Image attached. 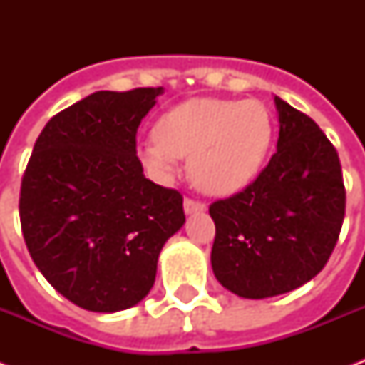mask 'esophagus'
I'll list each match as a JSON object with an SVG mask.
<instances>
[{
  "label": "esophagus",
  "mask_w": 365,
  "mask_h": 365,
  "mask_svg": "<svg viewBox=\"0 0 365 365\" xmlns=\"http://www.w3.org/2000/svg\"><path fill=\"white\" fill-rule=\"evenodd\" d=\"M183 210H185V214H200V212L206 210V205L199 202V200L185 199L183 200Z\"/></svg>",
  "instance_id": "esophagus-1"
}]
</instances>
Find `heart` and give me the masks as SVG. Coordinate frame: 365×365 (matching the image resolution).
I'll return each mask as SVG.
<instances>
[{"mask_svg":"<svg viewBox=\"0 0 365 365\" xmlns=\"http://www.w3.org/2000/svg\"><path fill=\"white\" fill-rule=\"evenodd\" d=\"M272 136L271 111L259 100L193 98L160 117L138 155L159 180L176 172L180 157H189V174L200 191L231 195L257 176Z\"/></svg>","mask_w":365,"mask_h":365,"instance_id":"heart-1","label":"heart"}]
</instances>
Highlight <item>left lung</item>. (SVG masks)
<instances>
[{"label":"left lung","instance_id":"1","mask_svg":"<svg viewBox=\"0 0 365 365\" xmlns=\"http://www.w3.org/2000/svg\"><path fill=\"white\" fill-rule=\"evenodd\" d=\"M277 153L240 193L210 205L212 269L246 299L288 294L328 263L345 217L339 155L311 117L274 96Z\"/></svg>","mask_w":365,"mask_h":365}]
</instances>
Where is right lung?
Masks as SVG:
<instances>
[{
    "label": "right lung",
    "instance_id": "1",
    "mask_svg": "<svg viewBox=\"0 0 365 365\" xmlns=\"http://www.w3.org/2000/svg\"><path fill=\"white\" fill-rule=\"evenodd\" d=\"M163 87L98 91L45 125L20 187L31 259L81 309L117 312L149 294L183 197L143 176L136 132Z\"/></svg>",
    "mask_w": 365,
    "mask_h": 365
}]
</instances>
